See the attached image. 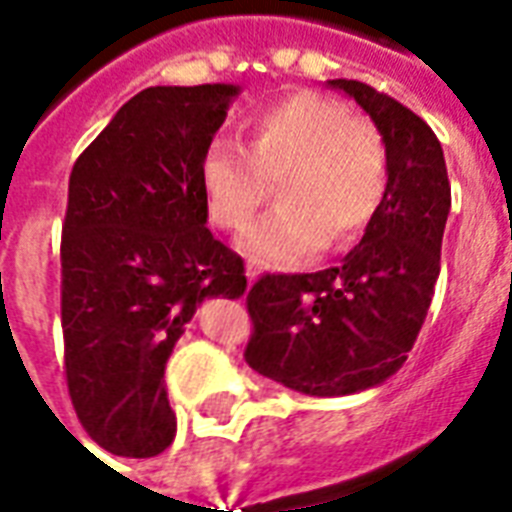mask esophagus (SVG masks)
Listing matches in <instances>:
<instances>
[{"instance_id": "esophagus-1", "label": "esophagus", "mask_w": 512, "mask_h": 512, "mask_svg": "<svg viewBox=\"0 0 512 512\" xmlns=\"http://www.w3.org/2000/svg\"><path fill=\"white\" fill-rule=\"evenodd\" d=\"M257 277H260V266H257L255 260H249V263H246V279H249V282H255Z\"/></svg>"}]
</instances>
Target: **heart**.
Wrapping results in <instances>:
<instances>
[{
	"label": "heart",
	"mask_w": 512,
	"mask_h": 512,
	"mask_svg": "<svg viewBox=\"0 0 512 512\" xmlns=\"http://www.w3.org/2000/svg\"><path fill=\"white\" fill-rule=\"evenodd\" d=\"M211 224L244 230L277 183V211L255 222L241 249L293 266L329 244H351L373 224L389 189L384 136L337 98L290 93L246 123V150L216 139L200 164Z\"/></svg>",
	"instance_id": "b5f03b06"
}]
</instances>
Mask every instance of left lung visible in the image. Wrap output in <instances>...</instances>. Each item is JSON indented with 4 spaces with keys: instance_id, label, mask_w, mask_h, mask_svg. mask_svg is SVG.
Returning <instances> with one entry per match:
<instances>
[{
    "instance_id": "obj_1",
    "label": "left lung",
    "mask_w": 512,
    "mask_h": 512,
    "mask_svg": "<svg viewBox=\"0 0 512 512\" xmlns=\"http://www.w3.org/2000/svg\"><path fill=\"white\" fill-rule=\"evenodd\" d=\"M384 136L389 189L362 241L334 268L263 274L246 293V365L304 395H354L406 362L428 315L450 213L444 150L408 106L354 79H332Z\"/></svg>"
}]
</instances>
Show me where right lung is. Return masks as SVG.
<instances>
[{"instance_id":"obj_1","label":"right lung","mask_w":512,"mask_h":512,"mask_svg":"<svg viewBox=\"0 0 512 512\" xmlns=\"http://www.w3.org/2000/svg\"><path fill=\"white\" fill-rule=\"evenodd\" d=\"M235 84L147 87L76 158L62 222L65 381L82 428L123 458L175 439L172 348L205 299H238L244 260L205 227L200 164Z\"/></svg>"}]
</instances>
